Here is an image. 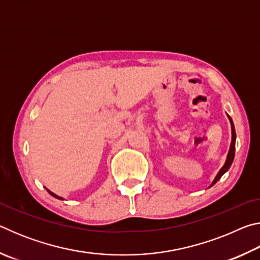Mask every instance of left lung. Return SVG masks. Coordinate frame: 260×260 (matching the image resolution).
<instances>
[{
	"instance_id": "left-lung-1",
	"label": "left lung",
	"mask_w": 260,
	"mask_h": 260,
	"mask_svg": "<svg viewBox=\"0 0 260 260\" xmlns=\"http://www.w3.org/2000/svg\"><path fill=\"white\" fill-rule=\"evenodd\" d=\"M227 117H228V119H230V121H231V126H232V142H231L230 151H228V155H227V158H226L225 164H223V166L221 167V169H220V171L218 172V174L215 175V178H214V180L212 181V183H211V186H210V187H212L213 184H215V183H217V182L219 181L220 178H221L222 175L225 174L228 170H230V167H231V165H232V162H233V160H234V156H235V141H236V133H235V127H234V124H233L232 118H231L230 116H228V114H227Z\"/></svg>"
}]
</instances>
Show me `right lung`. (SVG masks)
<instances>
[{
  "instance_id": "obj_1",
  "label": "right lung",
  "mask_w": 260,
  "mask_h": 260,
  "mask_svg": "<svg viewBox=\"0 0 260 260\" xmlns=\"http://www.w3.org/2000/svg\"><path fill=\"white\" fill-rule=\"evenodd\" d=\"M46 189H47V188H46ZM47 191H48V192H49L51 196H54V197H55V199H57V200H64V199H63V197H59V196H57V195H56V193H54V192H52V191H50V190H49V189H47Z\"/></svg>"
}]
</instances>
